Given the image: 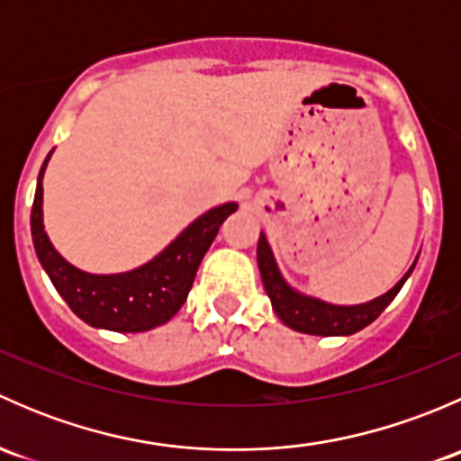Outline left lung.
I'll return each instance as SVG.
<instances>
[{
  "label": "left lung",
  "mask_w": 461,
  "mask_h": 461,
  "mask_svg": "<svg viewBox=\"0 0 461 461\" xmlns=\"http://www.w3.org/2000/svg\"><path fill=\"white\" fill-rule=\"evenodd\" d=\"M257 258L265 292H267L269 301H272V308L274 312L278 314V319H281L287 328L296 330V332L317 334V337H348V334L359 332L366 325L373 323V321L388 308L390 301L399 294V290H402L403 283L408 281V276H411L417 263L415 260V263L411 265V269L403 274L402 281H399L393 290L376 296V299L368 301V303L334 305L325 303V301L321 299H314V296L301 294L294 287L287 285L283 274L278 272L276 258H274L272 248H269L263 231H260L258 239Z\"/></svg>",
  "instance_id": "8db88e82"
}]
</instances>
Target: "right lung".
Here are the masks:
<instances>
[{
  "label": "right lung",
  "instance_id": "add662e5",
  "mask_svg": "<svg viewBox=\"0 0 461 461\" xmlns=\"http://www.w3.org/2000/svg\"><path fill=\"white\" fill-rule=\"evenodd\" d=\"M50 153L37 176L31 212L32 245L41 267L68 308L93 328L113 332H147L167 323L187 301L198 265L216 239L222 221L239 209L236 203L218 204L185 227L158 257L120 274H91L68 263L44 231L41 180Z\"/></svg>",
  "mask_w": 461,
  "mask_h": 461
}]
</instances>
